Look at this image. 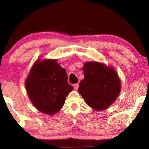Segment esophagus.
Masks as SVG:
<instances>
[{"instance_id": "1", "label": "esophagus", "mask_w": 149, "mask_h": 149, "mask_svg": "<svg viewBox=\"0 0 149 149\" xmlns=\"http://www.w3.org/2000/svg\"><path fill=\"white\" fill-rule=\"evenodd\" d=\"M74 89H77L78 87H79V84H74Z\"/></svg>"}]
</instances>
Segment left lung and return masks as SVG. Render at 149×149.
I'll use <instances>...</instances> for the list:
<instances>
[{"mask_svg":"<svg viewBox=\"0 0 149 149\" xmlns=\"http://www.w3.org/2000/svg\"><path fill=\"white\" fill-rule=\"evenodd\" d=\"M84 79L79 92L90 107L97 110L107 108L120 92V81L116 72L99 62H87L83 68Z\"/></svg>","mask_w":149,"mask_h":149,"instance_id":"8db88e82","label":"left lung"}]
</instances>
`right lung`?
Segmentation results:
<instances>
[{"label":"right lung","mask_w":149,"mask_h":149,"mask_svg":"<svg viewBox=\"0 0 149 149\" xmlns=\"http://www.w3.org/2000/svg\"><path fill=\"white\" fill-rule=\"evenodd\" d=\"M67 80L65 69L56 60L37 61L26 81L29 99L41 112L54 114L62 108L67 95L74 89Z\"/></svg>","instance_id":"add662e5"}]
</instances>
